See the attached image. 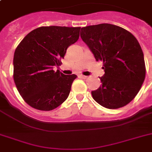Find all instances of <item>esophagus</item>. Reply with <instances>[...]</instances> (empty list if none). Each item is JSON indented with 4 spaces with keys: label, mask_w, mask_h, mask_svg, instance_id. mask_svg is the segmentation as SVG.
I'll list each match as a JSON object with an SVG mask.
<instances>
[{
    "label": "esophagus",
    "mask_w": 152,
    "mask_h": 152,
    "mask_svg": "<svg viewBox=\"0 0 152 152\" xmlns=\"http://www.w3.org/2000/svg\"><path fill=\"white\" fill-rule=\"evenodd\" d=\"M80 78H82V79H84V80H85V79H88V76H84V75H80Z\"/></svg>",
    "instance_id": "34e87169"
}]
</instances>
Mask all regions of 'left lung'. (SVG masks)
<instances>
[{
	"label": "left lung",
	"mask_w": 152,
	"mask_h": 152,
	"mask_svg": "<svg viewBox=\"0 0 152 152\" xmlns=\"http://www.w3.org/2000/svg\"><path fill=\"white\" fill-rule=\"evenodd\" d=\"M80 37L97 61L103 62L102 86L91 91L103 107L118 109L133 100L146 74L144 53L136 37L116 25L101 23L82 27Z\"/></svg>",
	"instance_id": "obj_1"
}]
</instances>
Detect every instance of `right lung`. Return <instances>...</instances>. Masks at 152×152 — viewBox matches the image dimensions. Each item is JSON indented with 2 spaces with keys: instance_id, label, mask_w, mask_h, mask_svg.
I'll return each mask as SVG.
<instances>
[{
  "instance_id": "1",
  "label": "right lung",
  "mask_w": 152,
  "mask_h": 152,
  "mask_svg": "<svg viewBox=\"0 0 152 152\" xmlns=\"http://www.w3.org/2000/svg\"><path fill=\"white\" fill-rule=\"evenodd\" d=\"M80 27H40L18 45L13 58V79L29 106L42 111L54 110L69 96L76 75H64L61 64L67 48L79 39Z\"/></svg>"
}]
</instances>
